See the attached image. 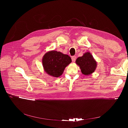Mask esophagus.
<instances>
[{"instance_id":"34e87169","label":"esophagus","mask_w":128,"mask_h":128,"mask_svg":"<svg viewBox=\"0 0 128 128\" xmlns=\"http://www.w3.org/2000/svg\"><path fill=\"white\" fill-rule=\"evenodd\" d=\"M76 56H72V57H71L72 61L73 62H74L76 61Z\"/></svg>"}]
</instances>
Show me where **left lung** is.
Returning a JSON list of instances; mask_svg holds the SVG:
<instances>
[{"instance_id":"left-lung-1","label":"left lung","mask_w":128,"mask_h":128,"mask_svg":"<svg viewBox=\"0 0 128 128\" xmlns=\"http://www.w3.org/2000/svg\"><path fill=\"white\" fill-rule=\"evenodd\" d=\"M76 63L80 67L82 74L86 76L92 74L97 66V62L88 52L84 54L82 57H78L76 60Z\"/></svg>"}]
</instances>
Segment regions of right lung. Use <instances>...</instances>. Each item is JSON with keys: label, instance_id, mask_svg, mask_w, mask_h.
Masks as SVG:
<instances>
[{"label": "right lung", "instance_id": "add662e5", "mask_svg": "<svg viewBox=\"0 0 128 128\" xmlns=\"http://www.w3.org/2000/svg\"><path fill=\"white\" fill-rule=\"evenodd\" d=\"M71 62V59L68 55L55 50L46 52L42 58L45 71L49 75L56 78L62 74L65 67Z\"/></svg>", "mask_w": 128, "mask_h": 128}]
</instances>
